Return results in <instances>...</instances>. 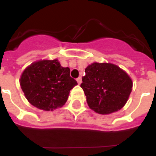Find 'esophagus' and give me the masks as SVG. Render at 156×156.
Listing matches in <instances>:
<instances>
[{
  "mask_svg": "<svg viewBox=\"0 0 156 156\" xmlns=\"http://www.w3.org/2000/svg\"><path fill=\"white\" fill-rule=\"evenodd\" d=\"M77 82H78V83L80 85L81 83H82V78L81 77H79V78H77Z\"/></svg>",
  "mask_w": 156,
  "mask_h": 156,
  "instance_id": "obj_1",
  "label": "esophagus"
}]
</instances>
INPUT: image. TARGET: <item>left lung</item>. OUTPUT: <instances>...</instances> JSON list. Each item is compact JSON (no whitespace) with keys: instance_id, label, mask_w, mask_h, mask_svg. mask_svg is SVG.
<instances>
[{"instance_id":"left-lung-1","label":"left lung","mask_w":156,"mask_h":156,"mask_svg":"<svg viewBox=\"0 0 156 156\" xmlns=\"http://www.w3.org/2000/svg\"><path fill=\"white\" fill-rule=\"evenodd\" d=\"M83 88L90 109L99 114H110L122 108L132 91L130 77L116 65L92 63L85 69Z\"/></svg>"}]
</instances>
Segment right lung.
<instances>
[{
  "mask_svg": "<svg viewBox=\"0 0 156 156\" xmlns=\"http://www.w3.org/2000/svg\"><path fill=\"white\" fill-rule=\"evenodd\" d=\"M69 73V68L62 67L56 59L35 61L22 73L21 88L33 106L52 111L66 104L70 90L78 85Z\"/></svg>",
  "mask_w": 156,
  "mask_h": 156,
  "instance_id": "add662e5",
  "label": "right lung"
}]
</instances>
